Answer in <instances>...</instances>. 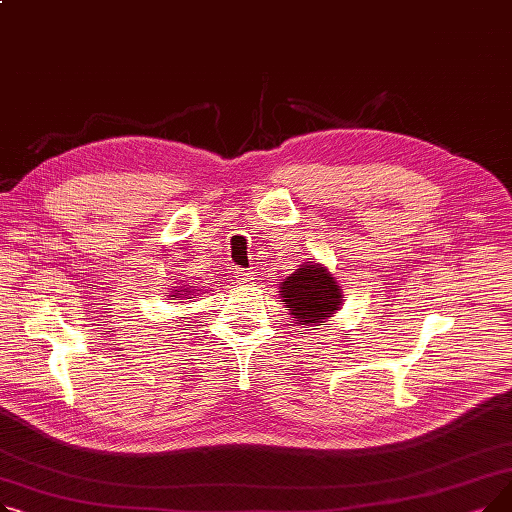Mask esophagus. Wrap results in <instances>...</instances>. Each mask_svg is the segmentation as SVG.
<instances>
[{"label":"esophagus","instance_id":"esophagus-1","mask_svg":"<svg viewBox=\"0 0 512 512\" xmlns=\"http://www.w3.org/2000/svg\"><path fill=\"white\" fill-rule=\"evenodd\" d=\"M234 278H236V282H240V284H247V282L255 280V274H253L251 270H236V272H234Z\"/></svg>","mask_w":512,"mask_h":512}]
</instances>
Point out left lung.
<instances>
[{
    "instance_id": "left-lung-1",
    "label": "left lung",
    "mask_w": 512,
    "mask_h": 512,
    "mask_svg": "<svg viewBox=\"0 0 512 512\" xmlns=\"http://www.w3.org/2000/svg\"><path fill=\"white\" fill-rule=\"evenodd\" d=\"M280 299L297 326H326V321L340 311L344 294L334 274L315 261L301 263L284 282Z\"/></svg>"
}]
</instances>
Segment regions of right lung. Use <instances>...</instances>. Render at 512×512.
Wrapping results in <instances>:
<instances>
[{"label":"right lung","instance_id":"add662e5","mask_svg":"<svg viewBox=\"0 0 512 512\" xmlns=\"http://www.w3.org/2000/svg\"><path fill=\"white\" fill-rule=\"evenodd\" d=\"M174 301H182V299H195L197 297V288L195 286H178V290H174Z\"/></svg>","mask_w":512,"mask_h":512}]
</instances>
